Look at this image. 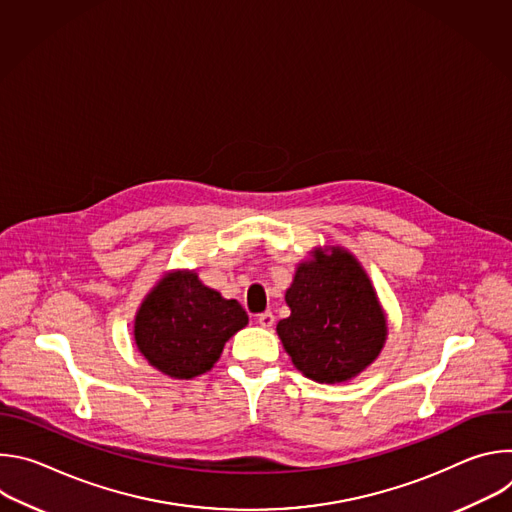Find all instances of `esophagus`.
Masks as SVG:
<instances>
[{
	"mask_svg": "<svg viewBox=\"0 0 512 512\" xmlns=\"http://www.w3.org/2000/svg\"><path fill=\"white\" fill-rule=\"evenodd\" d=\"M257 324L263 328H271L275 324V316L271 312H263L257 316Z\"/></svg>",
	"mask_w": 512,
	"mask_h": 512,
	"instance_id": "obj_1",
	"label": "esophagus"
}]
</instances>
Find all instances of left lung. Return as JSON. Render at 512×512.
<instances>
[{"label":"left lung","instance_id":"obj_1","mask_svg":"<svg viewBox=\"0 0 512 512\" xmlns=\"http://www.w3.org/2000/svg\"><path fill=\"white\" fill-rule=\"evenodd\" d=\"M291 314L277 336L294 367L336 385L371 367L387 342V314L360 261L344 247H314L285 291Z\"/></svg>","mask_w":512,"mask_h":512}]
</instances>
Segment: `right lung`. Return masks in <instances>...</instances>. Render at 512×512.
Returning a JSON list of instances; mask_svg holds the SVG:
<instances>
[{"label":"right lung","mask_w":512,"mask_h":512,"mask_svg":"<svg viewBox=\"0 0 512 512\" xmlns=\"http://www.w3.org/2000/svg\"><path fill=\"white\" fill-rule=\"evenodd\" d=\"M249 316L237 300L204 285L194 269L166 271L137 308L133 340L152 367L172 379L208 373Z\"/></svg>","instance_id":"add662e5"}]
</instances>
